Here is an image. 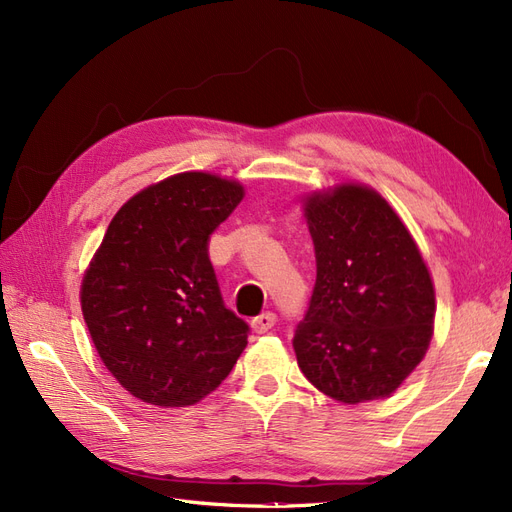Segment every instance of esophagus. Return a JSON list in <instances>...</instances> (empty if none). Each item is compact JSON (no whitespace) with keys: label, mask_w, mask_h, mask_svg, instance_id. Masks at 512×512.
<instances>
[{"label":"esophagus","mask_w":512,"mask_h":512,"mask_svg":"<svg viewBox=\"0 0 512 512\" xmlns=\"http://www.w3.org/2000/svg\"><path fill=\"white\" fill-rule=\"evenodd\" d=\"M275 322H277V316H275L273 312H262L260 316H256V318L252 320V329H254L256 333H267Z\"/></svg>","instance_id":"obj_1"}]
</instances>
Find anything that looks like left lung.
I'll return each instance as SVG.
<instances>
[{
    "mask_svg": "<svg viewBox=\"0 0 512 512\" xmlns=\"http://www.w3.org/2000/svg\"><path fill=\"white\" fill-rule=\"evenodd\" d=\"M316 284L292 346L305 378L344 404L391 395L421 363L436 316L421 252L374 190L314 194Z\"/></svg>",
    "mask_w": 512,
    "mask_h": 512,
    "instance_id": "8db88e82",
    "label": "left lung"
}]
</instances>
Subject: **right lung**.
<instances>
[{
  "label": "right lung",
  "instance_id": "add662e5",
  "mask_svg": "<svg viewBox=\"0 0 512 512\" xmlns=\"http://www.w3.org/2000/svg\"><path fill=\"white\" fill-rule=\"evenodd\" d=\"M243 200L237 181L181 173L138 192L108 224L81 305L106 369L153 406L218 389L250 327L226 307L209 239Z\"/></svg>",
  "mask_w": 512,
  "mask_h": 512
}]
</instances>
